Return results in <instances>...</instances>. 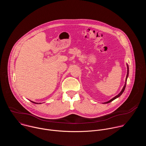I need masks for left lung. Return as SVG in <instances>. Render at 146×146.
<instances>
[{
	"instance_id": "left-lung-1",
	"label": "left lung",
	"mask_w": 146,
	"mask_h": 146,
	"mask_svg": "<svg viewBox=\"0 0 146 146\" xmlns=\"http://www.w3.org/2000/svg\"><path fill=\"white\" fill-rule=\"evenodd\" d=\"M127 77H126V79H125V84H124V86H123V88H122L121 91L117 95H116L115 97H114L113 98H112V99H110V100H109V101H108V102H105V103H110V102H112V101L114 100V99H115L118 98V97H119V96L122 94V93L123 92V91H124V90H125V87H126L127 81V78H128V76H129V66H128V65L127 64Z\"/></svg>"
}]
</instances>
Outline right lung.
<instances>
[{"mask_svg":"<svg viewBox=\"0 0 146 146\" xmlns=\"http://www.w3.org/2000/svg\"><path fill=\"white\" fill-rule=\"evenodd\" d=\"M31 102H32V103H35V104H41V103H36V102H33V101H32V100H30Z\"/></svg>","mask_w":146,"mask_h":146,"instance_id":"add662e5","label":"right lung"}]
</instances>
